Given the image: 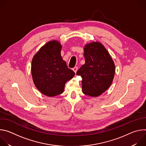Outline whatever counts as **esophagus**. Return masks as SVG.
<instances>
[{
	"label": "esophagus",
	"mask_w": 146,
	"mask_h": 146,
	"mask_svg": "<svg viewBox=\"0 0 146 146\" xmlns=\"http://www.w3.org/2000/svg\"><path fill=\"white\" fill-rule=\"evenodd\" d=\"M77 69H78L77 67H74V68L73 69V70L74 72L75 73H76V72H77Z\"/></svg>",
	"instance_id": "1"
}]
</instances>
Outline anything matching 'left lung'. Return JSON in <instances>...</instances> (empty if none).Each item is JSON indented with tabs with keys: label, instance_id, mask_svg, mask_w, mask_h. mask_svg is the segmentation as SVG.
I'll return each mask as SVG.
<instances>
[{
	"label": "left lung",
	"instance_id": "obj_1",
	"mask_svg": "<svg viewBox=\"0 0 146 146\" xmlns=\"http://www.w3.org/2000/svg\"><path fill=\"white\" fill-rule=\"evenodd\" d=\"M85 64L76 74L82 78L84 94L97 97L111 86L115 74V65L110 54L101 43L92 41L84 48Z\"/></svg>",
	"mask_w": 146,
	"mask_h": 146
}]
</instances>
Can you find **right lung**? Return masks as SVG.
Segmentation results:
<instances>
[{"label":"right lung","mask_w":146,"mask_h":146,"mask_svg":"<svg viewBox=\"0 0 146 146\" xmlns=\"http://www.w3.org/2000/svg\"><path fill=\"white\" fill-rule=\"evenodd\" d=\"M61 48L59 41H50L40 48L32 60L34 84L41 94L48 97L63 93L65 83L75 75L62 59Z\"/></svg>","instance_id":"right-lung-1"}]
</instances>
